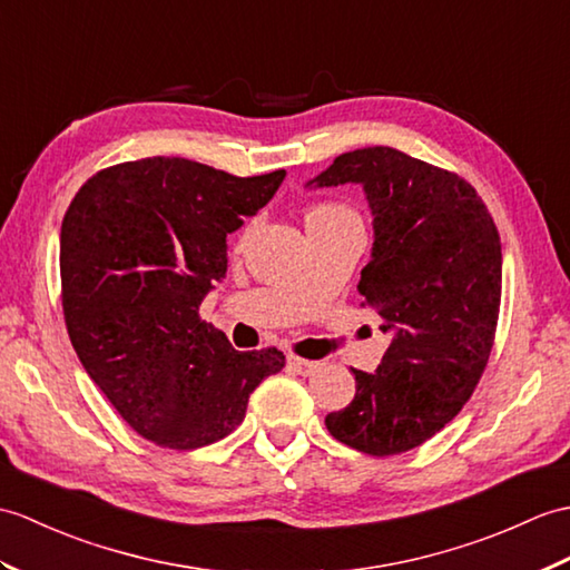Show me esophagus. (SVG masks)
<instances>
[{
	"label": "esophagus",
	"instance_id": "obj_1",
	"mask_svg": "<svg viewBox=\"0 0 570 570\" xmlns=\"http://www.w3.org/2000/svg\"><path fill=\"white\" fill-rule=\"evenodd\" d=\"M288 366H294L301 376H311L321 364L311 360H301V356H288Z\"/></svg>",
	"mask_w": 570,
	"mask_h": 570
}]
</instances>
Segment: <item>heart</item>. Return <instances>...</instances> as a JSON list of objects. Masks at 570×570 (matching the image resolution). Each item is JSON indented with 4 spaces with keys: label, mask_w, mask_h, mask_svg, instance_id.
<instances>
[{
    "label": "heart",
    "mask_w": 570,
    "mask_h": 570,
    "mask_svg": "<svg viewBox=\"0 0 570 570\" xmlns=\"http://www.w3.org/2000/svg\"><path fill=\"white\" fill-rule=\"evenodd\" d=\"M306 223L308 228H327V225H347V223H356L360 225V218H356L354 210L345 204H317L308 210L306 216ZM253 230V225H247V228L243 230V237Z\"/></svg>",
    "instance_id": "heart-1"
}]
</instances>
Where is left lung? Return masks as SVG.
I'll return each mask as SVG.
<instances>
[{
	"label": "left lung",
	"instance_id": "8db88e82",
	"mask_svg": "<svg viewBox=\"0 0 570 570\" xmlns=\"http://www.w3.org/2000/svg\"><path fill=\"white\" fill-rule=\"evenodd\" d=\"M311 184H362L374 247L356 288L391 335L374 374L352 368L354 401L325 428L356 452L403 454L479 386L500 313L498 228L466 179L386 145L335 157Z\"/></svg>",
	"mask_w": 570,
	"mask_h": 570
}]
</instances>
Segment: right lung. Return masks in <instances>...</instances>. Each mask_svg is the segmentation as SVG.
Segmentation results:
<instances>
[{
	"mask_svg": "<svg viewBox=\"0 0 570 570\" xmlns=\"http://www.w3.org/2000/svg\"><path fill=\"white\" fill-rule=\"evenodd\" d=\"M284 177L145 157L97 171L62 218L72 347L118 415L157 446L187 452L228 436L249 393L284 368V352H237L198 317L228 272L225 237L269 204Z\"/></svg>",
	"mask_w": 570,
	"mask_h": 570,
	"instance_id": "obj_1",
	"label": "right lung"
}]
</instances>
